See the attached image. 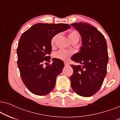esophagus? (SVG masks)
<instances>
[{"label": "esophagus", "instance_id": "esophagus-1", "mask_svg": "<svg viewBox=\"0 0 120 120\" xmlns=\"http://www.w3.org/2000/svg\"><path fill=\"white\" fill-rule=\"evenodd\" d=\"M64 65H65V66H68V63H67V62H64Z\"/></svg>", "mask_w": 120, "mask_h": 120}]
</instances>
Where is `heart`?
Wrapping results in <instances>:
<instances>
[{"label":"heart","instance_id":"obj_1","mask_svg":"<svg viewBox=\"0 0 120 120\" xmlns=\"http://www.w3.org/2000/svg\"><path fill=\"white\" fill-rule=\"evenodd\" d=\"M59 36H60L59 34H56V35H54L52 38L51 40V45L53 46L55 45V42L56 41L57 39H58ZM68 38L70 41V42H72L73 41L76 40V39H79V34L76 31L72 30L68 34ZM71 54V52L69 51L60 50L58 52H55L53 55V57L55 58L58 59V60H68L69 57L70 56Z\"/></svg>","mask_w":120,"mask_h":120}]
</instances>
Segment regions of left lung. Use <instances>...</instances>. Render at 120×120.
<instances>
[{"mask_svg": "<svg viewBox=\"0 0 120 120\" xmlns=\"http://www.w3.org/2000/svg\"><path fill=\"white\" fill-rule=\"evenodd\" d=\"M81 37L82 46L71 60L80 65H71L73 74L70 77L71 86L79 96L91 97L101 87L106 75L109 60L107 44L104 35L87 23L70 24Z\"/></svg>", "mask_w": 120, "mask_h": 120, "instance_id": "1", "label": "left lung"}]
</instances>
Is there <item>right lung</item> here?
I'll use <instances>...</instances> for the list:
<instances>
[{
	"mask_svg": "<svg viewBox=\"0 0 120 120\" xmlns=\"http://www.w3.org/2000/svg\"><path fill=\"white\" fill-rule=\"evenodd\" d=\"M70 28L68 24H35L23 33L17 49V64L24 84L32 93L46 95L55 88L56 78L64 67L62 60L53 58L52 65L43 67L42 62H50L54 35Z\"/></svg>",
	"mask_w": 120,
	"mask_h": 120,
	"instance_id": "1",
	"label": "right lung"
}]
</instances>
